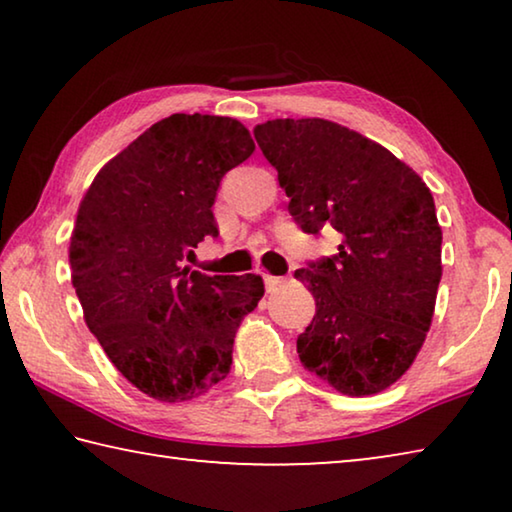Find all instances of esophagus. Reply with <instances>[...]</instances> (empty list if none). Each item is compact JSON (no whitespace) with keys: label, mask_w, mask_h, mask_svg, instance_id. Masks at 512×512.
Instances as JSON below:
<instances>
[{"label":"esophagus","mask_w":512,"mask_h":512,"mask_svg":"<svg viewBox=\"0 0 512 512\" xmlns=\"http://www.w3.org/2000/svg\"><path fill=\"white\" fill-rule=\"evenodd\" d=\"M287 282V277H280V275H268L264 273V284H266V291H277L282 287V284Z\"/></svg>","instance_id":"obj_1"}]
</instances>
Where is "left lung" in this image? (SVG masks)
Wrapping results in <instances>:
<instances>
[{
  "label": "left lung",
  "instance_id": "1",
  "mask_svg": "<svg viewBox=\"0 0 512 512\" xmlns=\"http://www.w3.org/2000/svg\"><path fill=\"white\" fill-rule=\"evenodd\" d=\"M255 140L311 235L332 225L339 255L298 268L316 314L298 336L309 372L350 397L393 386L418 357L436 309V205L409 164L336 121L271 119Z\"/></svg>",
  "mask_w": 512,
  "mask_h": 512
}]
</instances>
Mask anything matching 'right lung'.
Listing matches in <instances>:
<instances>
[{
  "mask_svg": "<svg viewBox=\"0 0 512 512\" xmlns=\"http://www.w3.org/2000/svg\"><path fill=\"white\" fill-rule=\"evenodd\" d=\"M255 142L232 117L171 115L94 176L69 239L85 325L121 375L158 402H187L228 377L237 329L264 296L259 275L183 266L219 237L221 178Z\"/></svg>",
  "mask_w": 512,
  "mask_h": 512,
  "instance_id": "right-lung-1",
  "label": "right lung"
}]
</instances>
